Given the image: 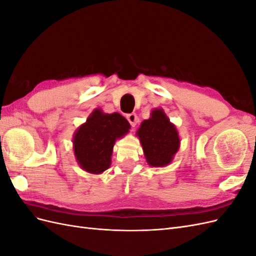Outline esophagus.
<instances>
[{"label":"esophagus","mask_w":256,"mask_h":256,"mask_svg":"<svg viewBox=\"0 0 256 256\" xmlns=\"http://www.w3.org/2000/svg\"><path fill=\"white\" fill-rule=\"evenodd\" d=\"M126 118H127V120H128V122H129V124H130L131 126L134 127L136 125L138 118V116H136V113H130V114H128L126 116Z\"/></svg>","instance_id":"34e87169"}]
</instances>
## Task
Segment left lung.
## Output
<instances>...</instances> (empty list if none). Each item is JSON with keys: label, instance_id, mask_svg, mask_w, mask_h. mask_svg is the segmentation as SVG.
Wrapping results in <instances>:
<instances>
[{"label": "left lung", "instance_id": "8db88e82", "mask_svg": "<svg viewBox=\"0 0 256 256\" xmlns=\"http://www.w3.org/2000/svg\"><path fill=\"white\" fill-rule=\"evenodd\" d=\"M138 136L147 164L152 166L168 164L180 147V138L175 126L160 109L154 110L152 118L142 122Z\"/></svg>", "mask_w": 256, "mask_h": 256}]
</instances>
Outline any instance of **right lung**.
Instances as JSON below:
<instances>
[{
	"mask_svg": "<svg viewBox=\"0 0 256 256\" xmlns=\"http://www.w3.org/2000/svg\"><path fill=\"white\" fill-rule=\"evenodd\" d=\"M129 128V122L120 114L95 110L74 138V156L80 166L92 174L106 171L111 164L115 140L127 134Z\"/></svg>",
	"mask_w": 256,
	"mask_h": 256,
	"instance_id": "1",
	"label": "right lung"
}]
</instances>
